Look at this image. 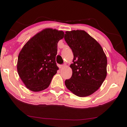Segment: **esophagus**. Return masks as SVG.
Listing matches in <instances>:
<instances>
[{
    "mask_svg": "<svg viewBox=\"0 0 127 127\" xmlns=\"http://www.w3.org/2000/svg\"><path fill=\"white\" fill-rule=\"evenodd\" d=\"M65 64H63V65H61V66H60V68H61V69H63V68H64V67L65 66Z\"/></svg>",
    "mask_w": 127,
    "mask_h": 127,
    "instance_id": "esophagus-1",
    "label": "esophagus"
}]
</instances>
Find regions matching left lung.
Instances as JSON below:
<instances>
[{
	"label": "left lung",
	"instance_id": "obj_1",
	"mask_svg": "<svg viewBox=\"0 0 127 127\" xmlns=\"http://www.w3.org/2000/svg\"><path fill=\"white\" fill-rule=\"evenodd\" d=\"M64 39L74 55L70 65L72 74L65 80L66 87L78 96L90 95L106 77V56L101 45L84 31H66Z\"/></svg>",
	"mask_w": 127,
	"mask_h": 127
}]
</instances>
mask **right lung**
I'll return each mask as SVG.
<instances>
[{
    "label": "right lung",
    "mask_w": 127,
    "mask_h": 127,
    "mask_svg": "<svg viewBox=\"0 0 127 127\" xmlns=\"http://www.w3.org/2000/svg\"><path fill=\"white\" fill-rule=\"evenodd\" d=\"M64 33L46 28L29 39L19 53L17 70L25 86L33 92H40L50 86L59 69L56 63L57 44Z\"/></svg>",
    "instance_id": "obj_1"
}]
</instances>
